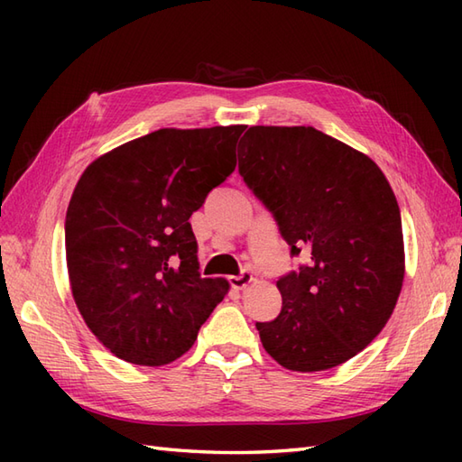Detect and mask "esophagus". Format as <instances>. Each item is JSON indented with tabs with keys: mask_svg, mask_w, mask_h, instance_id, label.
<instances>
[{
	"mask_svg": "<svg viewBox=\"0 0 462 462\" xmlns=\"http://www.w3.org/2000/svg\"><path fill=\"white\" fill-rule=\"evenodd\" d=\"M252 282H254V276H252V272H248V270H244L242 273H238V276L230 278L232 288H236V290H244L246 286H250Z\"/></svg>",
	"mask_w": 462,
	"mask_h": 462,
	"instance_id": "1",
	"label": "esophagus"
}]
</instances>
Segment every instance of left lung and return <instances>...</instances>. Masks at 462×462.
<instances>
[{
	"mask_svg": "<svg viewBox=\"0 0 462 462\" xmlns=\"http://www.w3.org/2000/svg\"><path fill=\"white\" fill-rule=\"evenodd\" d=\"M238 169L310 266L278 280L282 311L256 323L282 367L326 371L356 357L393 313L405 278L399 204L385 174L313 126H250Z\"/></svg>",
	"mask_w": 462,
	"mask_h": 462,
	"instance_id": "left-lung-1",
	"label": "left lung"
}]
</instances>
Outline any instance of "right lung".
Returning a JSON list of instances; mask_svg holds the SVG:
<instances>
[{
	"instance_id": "add662e5",
	"label": "right lung",
	"mask_w": 462,
	"mask_h": 462,
	"mask_svg": "<svg viewBox=\"0 0 462 462\" xmlns=\"http://www.w3.org/2000/svg\"><path fill=\"white\" fill-rule=\"evenodd\" d=\"M246 126L159 129L93 161L65 218L77 310L113 356L159 367L189 351L230 283L200 278L189 218L236 169Z\"/></svg>"
}]
</instances>
